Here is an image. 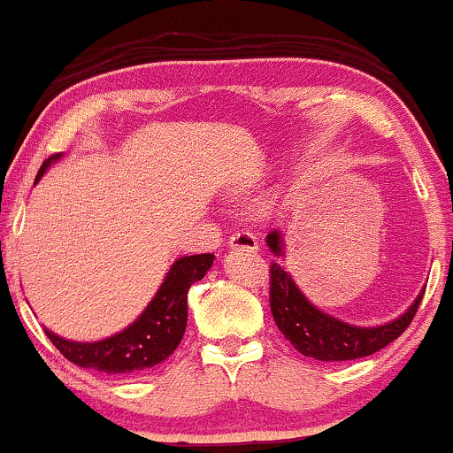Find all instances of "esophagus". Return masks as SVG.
I'll use <instances>...</instances> for the list:
<instances>
[{
    "label": "esophagus",
    "instance_id": "1",
    "mask_svg": "<svg viewBox=\"0 0 453 453\" xmlns=\"http://www.w3.org/2000/svg\"><path fill=\"white\" fill-rule=\"evenodd\" d=\"M257 247H259L257 238H255L253 234L247 230L236 232L230 238V249H234V250H257Z\"/></svg>",
    "mask_w": 453,
    "mask_h": 453
}]
</instances>
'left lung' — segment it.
I'll use <instances>...</instances> for the list:
<instances>
[{
  "label": "left lung",
  "mask_w": 453,
  "mask_h": 453,
  "mask_svg": "<svg viewBox=\"0 0 453 453\" xmlns=\"http://www.w3.org/2000/svg\"><path fill=\"white\" fill-rule=\"evenodd\" d=\"M265 242L272 253L282 255L280 232H270ZM422 297L424 291H419L410 310L386 325H348L335 316L320 312L314 303H310L291 274L282 270L276 261L270 265V308L274 323L296 350L316 361H352V358H363L382 350L410 326Z\"/></svg>",
  "instance_id": "left-lung-1"
}]
</instances>
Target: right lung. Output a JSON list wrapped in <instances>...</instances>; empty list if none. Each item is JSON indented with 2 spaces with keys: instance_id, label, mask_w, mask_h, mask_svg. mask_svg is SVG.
<instances>
[{
  "instance_id": "right-lung-1",
  "label": "right lung",
  "mask_w": 453,
  "mask_h": 453,
  "mask_svg": "<svg viewBox=\"0 0 453 453\" xmlns=\"http://www.w3.org/2000/svg\"><path fill=\"white\" fill-rule=\"evenodd\" d=\"M58 156L61 154L43 162L35 181H40L50 162L58 160ZM212 259L215 255L203 253L174 261L143 314L116 335L86 344V342L65 340L48 329L43 331L54 348L78 367L96 369L109 375L145 373L147 369L166 361L181 344L188 325V291L194 282L204 279Z\"/></svg>"
}]
</instances>
